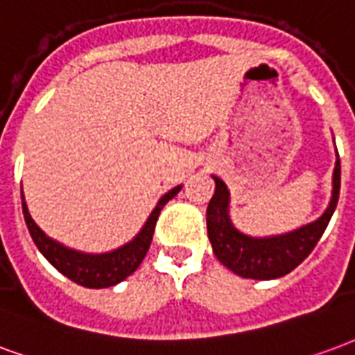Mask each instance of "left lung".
I'll return each mask as SVG.
<instances>
[{
    "instance_id": "obj_1",
    "label": "left lung",
    "mask_w": 355,
    "mask_h": 355,
    "mask_svg": "<svg viewBox=\"0 0 355 355\" xmlns=\"http://www.w3.org/2000/svg\"><path fill=\"white\" fill-rule=\"evenodd\" d=\"M211 178L216 181V191L206 209V225L216 257L242 278L274 280L301 265L327 229L340 193V160L337 153L331 200L322 216L295 231L274 236H250L238 231L231 219V193L223 180L217 175Z\"/></svg>"
}]
</instances>
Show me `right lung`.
Masks as SVG:
<instances>
[{"mask_svg": "<svg viewBox=\"0 0 355 355\" xmlns=\"http://www.w3.org/2000/svg\"><path fill=\"white\" fill-rule=\"evenodd\" d=\"M180 191L181 185H178V187L170 189L166 195L160 196V200L153 208L146 225L139 229L138 234L117 250H111V252L105 253L77 252V250H71L68 245L46 236L45 232L40 229V225L35 223L30 216L24 193H22V211H24L28 231L32 234V240L37 245V250L43 253V257L58 272H62L66 278L83 287L102 289V287L117 286L123 280H126L130 274L136 272V268L141 265V261H144L147 250L151 245L153 232H155V225L159 219L160 209L164 208V204L172 200Z\"/></svg>", "mask_w": 355, "mask_h": 355, "instance_id": "1", "label": "right lung"}]
</instances>
